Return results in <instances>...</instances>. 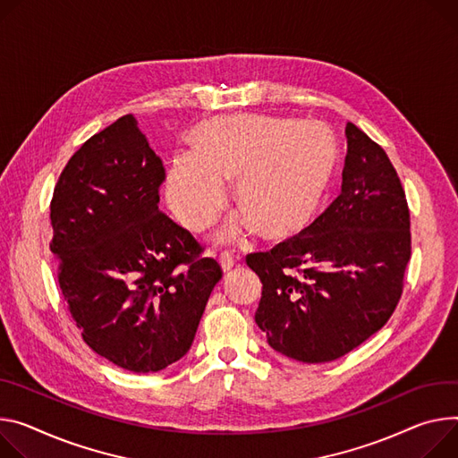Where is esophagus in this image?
<instances>
[{
    "label": "esophagus",
    "instance_id": "34e87169",
    "mask_svg": "<svg viewBox=\"0 0 458 458\" xmlns=\"http://www.w3.org/2000/svg\"><path fill=\"white\" fill-rule=\"evenodd\" d=\"M239 259H241V258L235 256V254H232V252H223V254L219 256V263H221V268H223L225 272L232 270V267H233Z\"/></svg>",
    "mask_w": 458,
    "mask_h": 458
}]
</instances>
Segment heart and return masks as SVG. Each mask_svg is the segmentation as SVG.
I'll use <instances>...</instances> for the list:
<instances>
[{
  "instance_id": "b5f03b06",
  "label": "heart",
  "mask_w": 458,
  "mask_h": 458,
  "mask_svg": "<svg viewBox=\"0 0 458 458\" xmlns=\"http://www.w3.org/2000/svg\"><path fill=\"white\" fill-rule=\"evenodd\" d=\"M190 144L191 153L179 155L165 177V199L182 225L204 230L225 206L223 181L233 179L241 210L219 230L221 242L256 226L268 237L301 230L338 160L336 140L323 123L265 114L202 122Z\"/></svg>"
}]
</instances>
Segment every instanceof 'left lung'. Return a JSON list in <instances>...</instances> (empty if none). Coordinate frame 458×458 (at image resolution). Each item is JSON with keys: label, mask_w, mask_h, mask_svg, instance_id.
<instances>
[{"label": "left lung", "mask_w": 458, "mask_h": 458, "mask_svg": "<svg viewBox=\"0 0 458 458\" xmlns=\"http://www.w3.org/2000/svg\"><path fill=\"white\" fill-rule=\"evenodd\" d=\"M342 191L301 233L248 254L263 283L256 323L303 363L332 361L394 312L411 256L409 210L387 153L347 123Z\"/></svg>", "instance_id": "left-lung-1"}]
</instances>
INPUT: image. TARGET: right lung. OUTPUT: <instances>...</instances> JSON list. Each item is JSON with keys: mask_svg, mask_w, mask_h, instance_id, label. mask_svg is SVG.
<instances>
[{"mask_svg": "<svg viewBox=\"0 0 458 458\" xmlns=\"http://www.w3.org/2000/svg\"><path fill=\"white\" fill-rule=\"evenodd\" d=\"M160 158L133 114L67 162L51 202V252L81 338L131 372H157L191 347L223 277L193 235L158 212Z\"/></svg>", "mask_w": 458, "mask_h": 458, "instance_id": "add662e5", "label": "right lung"}]
</instances>
